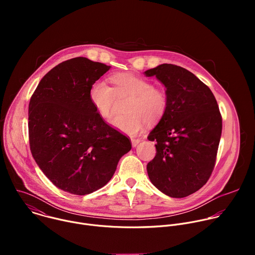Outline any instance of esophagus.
Listing matches in <instances>:
<instances>
[{
	"label": "esophagus",
	"mask_w": 255,
	"mask_h": 255,
	"mask_svg": "<svg viewBox=\"0 0 255 255\" xmlns=\"http://www.w3.org/2000/svg\"><path fill=\"white\" fill-rule=\"evenodd\" d=\"M140 141H141V140H140L139 138H133V137H132V138H131V143H132V146H133V147H136L137 145H138V143H139Z\"/></svg>",
	"instance_id": "esophagus-1"
}]
</instances>
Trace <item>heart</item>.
<instances>
[{
  "instance_id": "1",
  "label": "heart",
  "mask_w": 255,
  "mask_h": 255,
  "mask_svg": "<svg viewBox=\"0 0 255 255\" xmlns=\"http://www.w3.org/2000/svg\"><path fill=\"white\" fill-rule=\"evenodd\" d=\"M114 88L104 81H96L90 88L89 97L98 114L107 119L111 116L116 96H129L126 105L127 114L118 115L110 120L117 130L134 135L139 133L146 124L157 122L167 109L165 93L152 84L132 74H118L112 77Z\"/></svg>"
}]
</instances>
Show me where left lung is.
<instances>
[{
	"mask_svg": "<svg viewBox=\"0 0 255 255\" xmlns=\"http://www.w3.org/2000/svg\"><path fill=\"white\" fill-rule=\"evenodd\" d=\"M164 87L167 109L148 135L156 155L147 164L152 185L171 198L188 197L208 181L216 161L222 117L211 90L188 69L163 63L144 71Z\"/></svg>",
	"mask_w": 255,
	"mask_h": 255,
	"instance_id": "left-lung-1",
	"label": "left lung"
}]
</instances>
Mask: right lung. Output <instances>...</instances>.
<instances>
[{"mask_svg": "<svg viewBox=\"0 0 255 255\" xmlns=\"http://www.w3.org/2000/svg\"><path fill=\"white\" fill-rule=\"evenodd\" d=\"M111 68L87 57L65 60L42 78L29 103L32 155L51 183L79 196L109 183L130 140L104 122L89 97Z\"/></svg>", "mask_w": 255, "mask_h": 255, "instance_id": "obj_1", "label": "right lung"}]
</instances>
